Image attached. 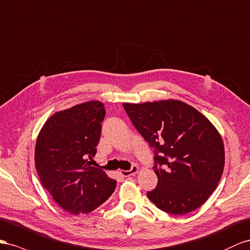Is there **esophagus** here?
Instances as JSON below:
<instances>
[{
	"mask_svg": "<svg viewBox=\"0 0 250 250\" xmlns=\"http://www.w3.org/2000/svg\"><path fill=\"white\" fill-rule=\"evenodd\" d=\"M138 170H139V167L137 166H133L132 168L129 169V170H120V174L123 175L124 177H130L132 175L137 174Z\"/></svg>",
	"mask_w": 250,
	"mask_h": 250,
	"instance_id": "34e87169",
	"label": "esophagus"
}]
</instances>
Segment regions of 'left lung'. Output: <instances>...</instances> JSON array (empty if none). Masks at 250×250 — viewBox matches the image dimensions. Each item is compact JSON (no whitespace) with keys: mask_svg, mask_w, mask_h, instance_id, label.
I'll list each match as a JSON object with an SVG mask.
<instances>
[{"mask_svg":"<svg viewBox=\"0 0 250 250\" xmlns=\"http://www.w3.org/2000/svg\"><path fill=\"white\" fill-rule=\"evenodd\" d=\"M123 105L155 152L153 168L158 183L146 192L147 198L172 215L200 208L216 189L224 169V145L215 125L177 99Z\"/></svg>","mask_w":250,"mask_h":250,"instance_id":"8db88e82","label":"left lung"}]
</instances>
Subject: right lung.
I'll return each mask as SVG.
<instances>
[{
	"instance_id": "1",
	"label": "right lung",
	"mask_w": 250,
	"mask_h": 250,
	"mask_svg": "<svg viewBox=\"0 0 250 250\" xmlns=\"http://www.w3.org/2000/svg\"><path fill=\"white\" fill-rule=\"evenodd\" d=\"M104 115L102 102L76 104L50 116L37 139L34 161L41 183L73 215L93 211L116 188V180L89 161L96 154Z\"/></svg>"
}]
</instances>
